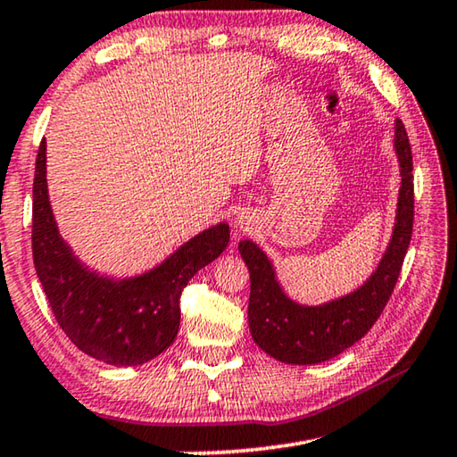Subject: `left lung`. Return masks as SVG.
<instances>
[{
    "mask_svg": "<svg viewBox=\"0 0 457 457\" xmlns=\"http://www.w3.org/2000/svg\"><path fill=\"white\" fill-rule=\"evenodd\" d=\"M395 150L401 166V191L393 237L372 277L353 293L317 307L299 305L282 291L272 262L254 242L242 240L237 245L250 270V333L268 356L299 366L336 358L364 337L386 307L407 254L415 215L412 154L401 120L395 121Z\"/></svg>",
    "mask_w": 457,
    "mask_h": 457,
    "instance_id": "left-lung-1",
    "label": "left lung"
}]
</instances>
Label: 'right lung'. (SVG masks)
Here are the masks:
<instances>
[{"instance_id": "obj_1", "label": "right lung", "mask_w": 457, "mask_h": 457, "mask_svg": "<svg viewBox=\"0 0 457 457\" xmlns=\"http://www.w3.org/2000/svg\"><path fill=\"white\" fill-rule=\"evenodd\" d=\"M32 197L36 274L71 342L112 366H140L161 356L179 333L180 293L226 250L228 223L201 231L140 277L110 278L81 264L59 234L48 201L45 140L36 156Z\"/></svg>"}]
</instances>
